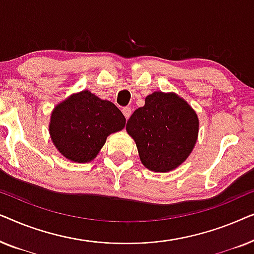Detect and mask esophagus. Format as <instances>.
Masks as SVG:
<instances>
[{
    "instance_id": "34e87169",
    "label": "esophagus",
    "mask_w": 254,
    "mask_h": 254,
    "mask_svg": "<svg viewBox=\"0 0 254 254\" xmlns=\"http://www.w3.org/2000/svg\"><path fill=\"white\" fill-rule=\"evenodd\" d=\"M123 113H124L125 118H126V119H128V118L131 116V109H130V107H128V106L127 107H124Z\"/></svg>"
}]
</instances>
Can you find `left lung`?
<instances>
[{
    "mask_svg": "<svg viewBox=\"0 0 254 254\" xmlns=\"http://www.w3.org/2000/svg\"><path fill=\"white\" fill-rule=\"evenodd\" d=\"M126 129L136 143L142 164L151 171L168 172L192 152L199 120L179 96L156 91L131 114Z\"/></svg>",
    "mask_w": 254,
    "mask_h": 254,
    "instance_id": "1",
    "label": "left lung"
}]
</instances>
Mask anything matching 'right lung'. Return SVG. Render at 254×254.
Listing matches in <instances>:
<instances>
[{"label":"right lung","instance_id":"1","mask_svg":"<svg viewBox=\"0 0 254 254\" xmlns=\"http://www.w3.org/2000/svg\"><path fill=\"white\" fill-rule=\"evenodd\" d=\"M125 125L124 114L113 103L85 90L55 107L50 133L65 158L85 163L96 157L111 133L121 130Z\"/></svg>","mask_w":254,"mask_h":254}]
</instances>
